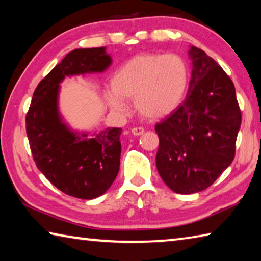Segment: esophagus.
Masks as SVG:
<instances>
[{
    "instance_id": "34e87169",
    "label": "esophagus",
    "mask_w": 261,
    "mask_h": 261,
    "mask_svg": "<svg viewBox=\"0 0 261 261\" xmlns=\"http://www.w3.org/2000/svg\"><path fill=\"white\" fill-rule=\"evenodd\" d=\"M132 134H134L135 136H140L143 135L145 132V129L143 126H136V127H132Z\"/></svg>"
}]
</instances>
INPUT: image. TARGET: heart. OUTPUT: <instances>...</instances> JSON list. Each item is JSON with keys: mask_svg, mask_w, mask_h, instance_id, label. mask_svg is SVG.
Segmentation results:
<instances>
[{"mask_svg": "<svg viewBox=\"0 0 261 261\" xmlns=\"http://www.w3.org/2000/svg\"><path fill=\"white\" fill-rule=\"evenodd\" d=\"M189 81L185 61L176 54H140L117 70L107 94L110 108L125 114L124 100H135L136 108L147 118L170 114L182 102Z\"/></svg>", "mask_w": 261, "mask_h": 261, "instance_id": "obj_1", "label": "heart"}]
</instances>
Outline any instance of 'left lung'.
<instances>
[{"instance_id": "obj_1", "label": "left lung", "mask_w": 261, "mask_h": 261, "mask_svg": "<svg viewBox=\"0 0 261 261\" xmlns=\"http://www.w3.org/2000/svg\"><path fill=\"white\" fill-rule=\"evenodd\" d=\"M192 74L188 95L158 123L156 168L176 193L211 187L230 166L242 114L230 77L204 50L192 46Z\"/></svg>"}]
</instances>
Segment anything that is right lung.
Masks as SVG:
<instances>
[{"mask_svg":"<svg viewBox=\"0 0 261 261\" xmlns=\"http://www.w3.org/2000/svg\"><path fill=\"white\" fill-rule=\"evenodd\" d=\"M110 63L105 47L70 51L38 84L26 114V134L38 169L62 192L79 199L100 197L116 178L122 127L92 137L68 129L57 109L59 84L65 76L102 72Z\"/></svg>","mask_w":261,"mask_h":261,"instance_id":"obj_1","label":"right lung"}]
</instances>
